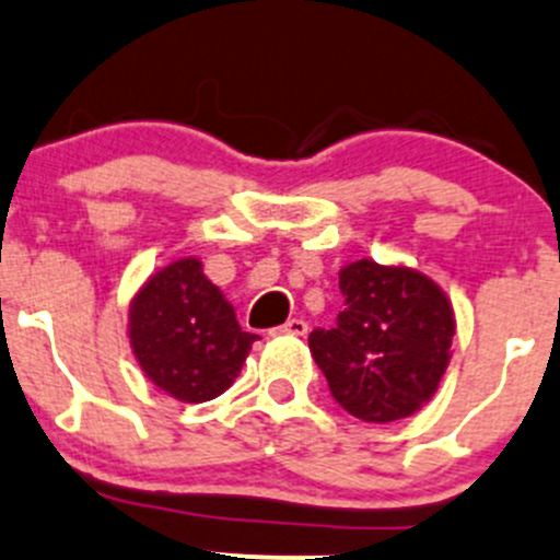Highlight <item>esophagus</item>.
I'll return each mask as SVG.
<instances>
[{"mask_svg":"<svg viewBox=\"0 0 560 560\" xmlns=\"http://www.w3.org/2000/svg\"><path fill=\"white\" fill-rule=\"evenodd\" d=\"M272 335H291V337H304L307 335V320L302 318H288L285 324L272 329Z\"/></svg>","mask_w":560,"mask_h":560,"instance_id":"34e87169","label":"esophagus"}]
</instances>
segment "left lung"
<instances>
[{"instance_id": "left-lung-1", "label": "left lung", "mask_w": 560, "mask_h": 560, "mask_svg": "<svg viewBox=\"0 0 560 560\" xmlns=\"http://www.w3.org/2000/svg\"><path fill=\"white\" fill-rule=\"evenodd\" d=\"M346 307L335 329L310 331V353L351 417L389 424L439 392L452 362L455 307L433 278L373 258L340 269Z\"/></svg>"}]
</instances>
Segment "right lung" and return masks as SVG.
<instances>
[{
  "label": "right lung",
  "instance_id": "add662e5",
  "mask_svg": "<svg viewBox=\"0 0 560 560\" xmlns=\"http://www.w3.org/2000/svg\"><path fill=\"white\" fill-rule=\"evenodd\" d=\"M127 340L149 381L179 402H207L240 375L258 335L242 331L234 304L187 256L149 275L127 310Z\"/></svg>",
  "mask_w": 560,
  "mask_h": 560
}]
</instances>
